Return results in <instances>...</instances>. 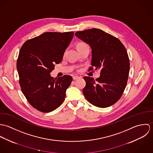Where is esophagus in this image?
<instances>
[{"label":"esophagus","mask_w":153,"mask_h":153,"mask_svg":"<svg viewBox=\"0 0 153 153\" xmlns=\"http://www.w3.org/2000/svg\"><path fill=\"white\" fill-rule=\"evenodd\" d=\"M79 78V76H74L72 77V78H73L74 80H76V79H78Z\"/></svg>","instance_id":"1"}]
</instances>
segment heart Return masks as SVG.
I'll return each instance as SVG.
<instances>
[{"label":"heart","instance_id":"heart-1","mask_svg":"<svg viewBox=\"0 0 153 153\" xmlns=\"http://www.w3.org/2000/svg\"><path fill=\"white\" fill-rule=\"evenodd\" d=\"M86 44H84V43H79V44H78V45H76V48H78V47H79V46H84V45H85Z\"/></svg>","mask_w":153,"mask_h":153}]
</instances>
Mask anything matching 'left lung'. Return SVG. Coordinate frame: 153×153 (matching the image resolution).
<instances>
[{
	"label": "left lung",
	"instance_id": "1",
	"mask_svg": "<svg viewBox=\"0 0 153 153\" xmlns=\"http://www.w3.org/2000/svg\"><path fill=\"white\" fill-rule=\"evenodd\" d=\"M75 36L91 48L89 70L101 69L95 80L84 76L86 85L83 94L92 105L108 107L117 102L126 87L130 71V61L126 48L117 38L96 28L78 31Z\"/></svg>",
	"mask_w": 153,
	"mask_h": 153
}]
</instances>
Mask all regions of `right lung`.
<instances>
[{
	"instance_id": "obj_1",
	"label": "right lung",
	"mask_w": 153,
	"mask_h": 153,
	"mask_svg": "<svg viewBox=\"0 0 153 153\" xmlns=\"http://www.w3.org/2000/svg\"><path fill=\"white\" fill-rule=\"evenodd\" d=\"M74 33L45 32L25 42L20 49L16 67L22 92L39 111L51 112L65 100L72 76L65 75L54 78L50 73L55 64L61 62Z\"/></svg>"
}]
</instances>
